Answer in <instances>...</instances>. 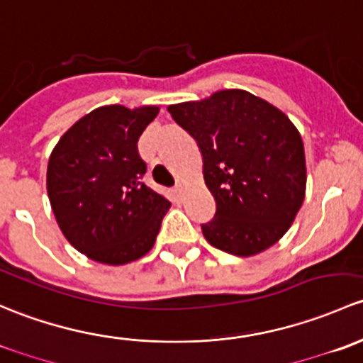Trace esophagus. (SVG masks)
<instances>
[{
  "instance_id": "34e87169",
  "label": "esophagus",
  "mask_w": 363,
  "mask_h": 363,
  "mask_svg": "<svg viewBox=\"0 0 363 363\" xmlns=\"http://www.w3.org/2000/svg\"><path fill=\"white\" fill-rule=\"evenodd\" d=\"M173 192H174V196H177V197H182L183 196V186L182 185H177V186H174Z\"/></svg>"
}]
</instances>
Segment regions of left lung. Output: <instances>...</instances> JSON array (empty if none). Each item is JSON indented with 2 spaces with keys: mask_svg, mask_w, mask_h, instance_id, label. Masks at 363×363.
<instances>
[{
  "mask_svg": "<svg viewBox=\"0 0 363 363\" xmlns=\"http://www.w3.org/2000/svg\"><path fill=\"white\" fill-rule=\"evenodd\" d=\"M197 141L216 203L201 225L209 245L250 257L274 245L292 225L306 192L302 138L283 111L246 91H220L167 108Z\"/></svg>",
  "mask_w": 363,
  "mask_h": 363,
  "instance_id": "left-lung-1",
  "label": "left lung"
}]
</instances>
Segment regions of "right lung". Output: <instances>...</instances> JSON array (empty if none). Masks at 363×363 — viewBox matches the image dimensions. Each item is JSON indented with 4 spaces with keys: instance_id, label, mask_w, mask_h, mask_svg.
Segmentation results:
<instances>
[{
    "instance_id": "obj_1",
    "label": "right lung",
    "mask_w": 363,
    "mask_h": 363,
    "mask_svg": "<svg viewBox=\"0 0 363 363\" xmlns=\"http://www.w3.org/2000/svg\"><path fill=\"white\" fill-rule=\"evenodd\" d=\"M157 106H101L59 140L48 159L47 192L66 239L101 264L150 252L171 203L143 183L138 140Z\"/></svg>"
}]
</instances>
